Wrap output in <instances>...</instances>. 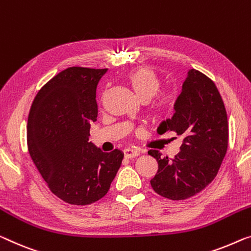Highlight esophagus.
<instances>
[{
    "instance_id": "34e87169",
    "label": "esophagus",
    "mask_w": 251,
    "mask_h": 251,
    "mask_svg": "<svg viewBox=\"0 0 251 251\" xmlns=\"http://www.w3.org/2000/svg\"><path fill=\"white\" fill-rule=\"evenodd\" d=\"M123 153H125V157L128 158V159H131V158H136L139 156V151H137V150H133V149H126L125 151H123Z\"/></svg>"
}]
</instances>
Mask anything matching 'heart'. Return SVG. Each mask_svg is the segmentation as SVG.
I'll return each instance as SVG.
<instances>
[{"instance_id": "b5f03b06", "label": "heart", "mask_w": 251, "mask_h": 251, "mask_svg": "<svg viewBox=\"0 0 251 251\" xmlns=\"http://www.w3.org/2000/svg\"><path fill=\"white\" fill-rule=\"evenodd\" d=\"M125 82L141 102H149L155 98L153 112L158 117H166L174 111L177 102L175 93L169 91L158 93L161 87V80L152 68L132 69L126 75Z\"/></svg>"}]
</instances>
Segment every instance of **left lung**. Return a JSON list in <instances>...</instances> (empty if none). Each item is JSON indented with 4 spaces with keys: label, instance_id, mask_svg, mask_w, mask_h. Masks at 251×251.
Returning <instances> with one entry per match:
<instances>
[{
    "label": "left lung",
    "instance_id": "1",
    "mask_svg": "<svg viewBox=\"0 0 251 251\" xmlns=\"http://www.w3.org/2000/svg\"><path fill=\"white\" fill-rule=\"evenodd\" d=\"M158 133L174 131L183 138L180 151L173 158H156L158 172L150 180L157 194L173 201L190 199L217 176L228 149V117L213 80L196 69L187 73L172 119L160 123Z\"/></svg>",
    "mask_w": 251,
    "mask_h": 251
}]
</instances>
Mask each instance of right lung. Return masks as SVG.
I'll return each mask as SVG.
<instances>
[{
	"mask_svg": "<svg viewBox=\"0 0 251 251\" xmlns=\"http://www.w3.org/2000/svg\"><path fill=\"white\" fill-rule=\"evenodd\" d=\"M106 72L65 69L41 87L30 109V156L49 190L74 205L102 199L123 159L119 149L103 152L88 141L91 123L98 118L96 88Z\"/></svg>",
	"mask_w": 251,
	"mask_h": 251,
	"instance_id": "obj_1",
	"label": "right lung"
}]
</instances>
